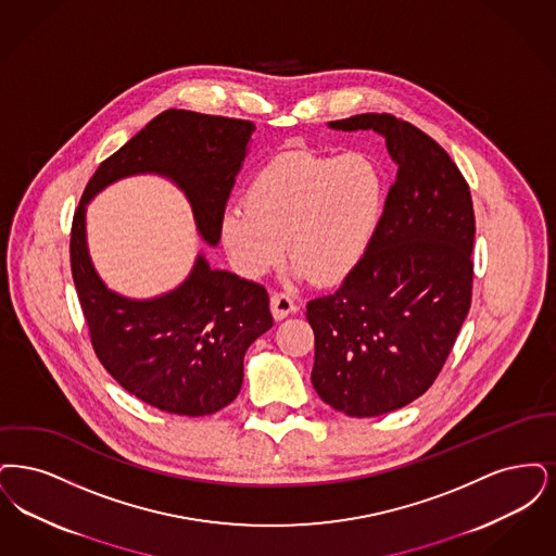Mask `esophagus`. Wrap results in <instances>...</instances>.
<instances>
[{"label":"esophagus","instance_id":"obj_1","mask_svg":"<svg viewBox=\"0 0 556 556\" xmlns=\"http://www.w3.org/2000/svg\"><path fill=\"white\" fill-rule=\"evenodd\" d=\"M269 307H271V315L276 319H285L287 315L292 314L296 309L292 296L289 292H274L271 299H269Z\"/></svg>","mask_w":556,"mask_h":556}]
</instances>
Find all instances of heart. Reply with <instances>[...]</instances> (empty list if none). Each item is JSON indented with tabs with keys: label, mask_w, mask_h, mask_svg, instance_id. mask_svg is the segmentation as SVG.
<instances>
[{
	"label": "heart",
	"mask_w": 556,
	"mask_h": 556,
	"mask_svg": "<svg viewBox=\"0 0 556 556\" xmlns=\"http://www.w3.org/2000/svg\"><path fill=\"white\" fill-rule=\"evenodd\" d=\"M387 180L365 153L285 151L260 169L242 194L244 210L222 216V241L242 274L255 278L280 264L317 285L353 274L378 232Z\"/></svg>",
	"instance_id": "heart-1"
}]
</instances>
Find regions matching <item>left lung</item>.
<instances>
[{
  "label": "left lung",
  "instance_id": "left-lung-1",
  "mask_svg": "<svg viewBox=\"0 0 556 556\" xmlns=\"http://www.w3.org/2000/svg\"><path fill=\"white\" fill-rule=\"evenodd\" d=\"M337 130H376L396 164L378 232L339 289L307 303L312 382L349 417L401 409L434 384L471 307L476 216L451 155L410 122L359 114Z\"/></svg>",
  "mask_w": 556,
  "mask_h": 556
}]
</instances>
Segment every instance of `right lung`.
<instances>
[{
  "label": "right lung",
  "instance_id": "obj_1",
  "mask_svg": "<svg viewBox=\"0 0 556 556\" xmlns=\"http://www.w3.org/2000/svg\"><path fill=\"white\" fill-rule=\"evenodd\" d=\"M253 130L249 121L166 110L99 164L74 212L71 267L97 359L155 409L199 417L237 399L247 349L274 326L267 290L212 269L199 255L178 289L149 301L124 299L108 290L89 260L85 207L114 180L155 172L185 191L199 235L217 244Z\"/></svg>",
  "mask_w": 556,
  "mask_h": 556
}]
</instances>
